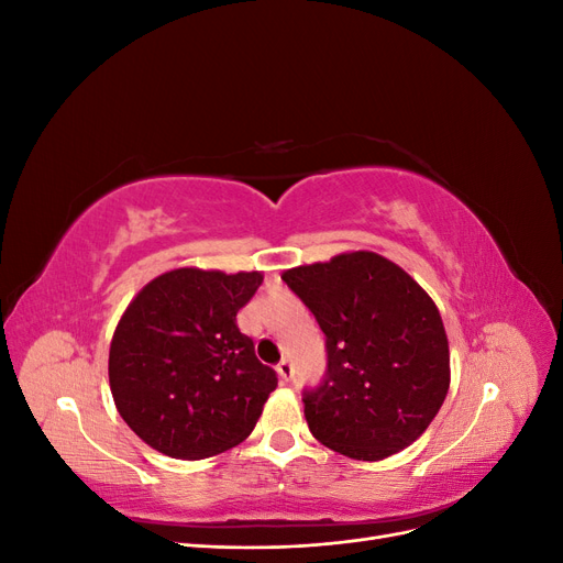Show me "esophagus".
I'll return each instance as SVG.
<instances>
[{
	"label": "esophagus",
	"instance_id": "1",
	"mask_svg": "<svg viewBox=\"0 0 563 563\" xmlns=\"http://www.w3.org/2000/svg\"><path fill=\"white\" fill-rule=\"evenodd\" d=\"M277 373H279L282 380H291L294 378V364L288 360H282L279 366H277Z\"/></svg>",
	"mask_w": 563,
	"mask_h": 563
}]
</instances>
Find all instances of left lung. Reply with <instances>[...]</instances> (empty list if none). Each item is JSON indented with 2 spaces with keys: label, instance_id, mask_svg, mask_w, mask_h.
<instances>
[{
  "label": "left lung",
  "instance_id": "8db88e82",
  "mask_svg": "<svg viewBox=\"0 0 563 563\" xmlns=\"http://www.w3.org/2000/svg\"><path fill=\"white\" fill-rule=\"evenodd\" d=\"M282 279L327 335V373L302 389L314 439L356 460L411 446L451 383L449 340L432 298L371 251L286 269Z\"/></svg>",
  "mask_w": 563,
  "mask_h": 563
}]
</instances>
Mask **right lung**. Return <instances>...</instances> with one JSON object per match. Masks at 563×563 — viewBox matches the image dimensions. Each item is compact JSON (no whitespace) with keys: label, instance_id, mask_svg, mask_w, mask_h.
Listing matches in <instances>:
<instances>
[{"label":"right lung","instance_id":"add662e5","mask_svg":"<svg viewBox=\"0 0 563 563\" xmlns=\"http://www.w3.org/2000/svg\"><path fill=\"white\" fill-rule=\"evenodd\" d=\"M261 272L172 269L152 279L117 323L110 389L119 416L164 455L199 460L244 441L277 387L236 312Z\"/></svg>","mask_w":563,"mask_h":563}]
</instances>
